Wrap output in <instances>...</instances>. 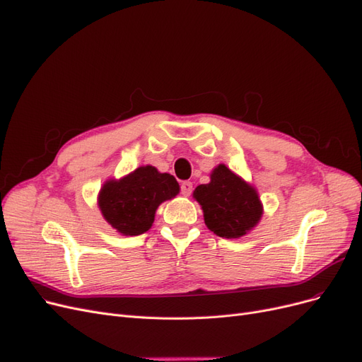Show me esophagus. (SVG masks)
<instances>
[{
  "mask_svg": "<svg viewBox=\"0 0 362 362\" xmlns=\"http://www.w3.org/2000/svg\"><path fill=\"white\" fill-rule=\"evenodd\" d=\"M192 192H193V184L190 181H184L181 184V193H182V196L189 197L192 194Z\"/></svg>",
  "mask_w": 362,
  "mask_h": 362,
  "instance_id": "obj_1",
  "label": "esophagus"
}]
</instances>
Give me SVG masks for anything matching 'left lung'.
<instances>
[{"mask_svg":"<svg viewBox=\"0 0 362 362\" xmlns=\"http://www.w3.org/2000/svg\"><path fill=\"white\" fill-rule=\"evenodd\" d=\"M209 177L208 184L197 185L193 192L206 227L226 239L248 235L263 216V204L255 187L223 163L215 166Z\"/></svg>","mask_w":362,"mask_h":362,"instance_id":"8db88e82","label":"left lung"}]
</instances>
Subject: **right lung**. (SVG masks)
<instances>
[{"mask_svg": "<svg viewBox=\"0 0 362 362\" xmlns=\"http://www.w3.org/2000/svg\"><path fill=\"white\" fill-rule=\"evenodd\" d=\"M180 193L170 173L154 166H139L120 180L110 178L98 194V206L105 221L123 236L146 233L154 223L157 208Z\"/></svg>", "mask_w": 362, "mask_h": 362, "instance_id": "1", "label": "right lung"}]
</instances>
